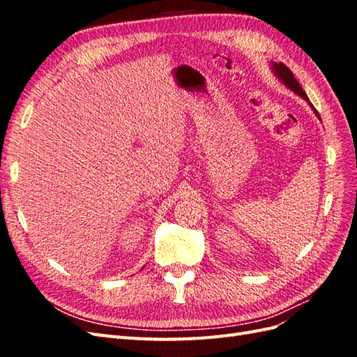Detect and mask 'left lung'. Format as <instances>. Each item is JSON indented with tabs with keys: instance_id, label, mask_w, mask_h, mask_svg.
Wrapping results in <instances>:
<instances>
[{
	"instance_id": "1",
	"label": "left lung",
	"mask_w": 357,
	"mask_h": 357,
	"mask_svg": "<svg viewBox=\"0 0 357 357\" xmlns=\"http://www.w3.org/2000/svg\"><path fill=\"white\" fill-rule=\"evenodd\" d=\"M269 66H271V70H273V73H274V75L275 77L282 82L286 88L289 89V91H291L294 93H296L298 96H301L302 100H305L307 102H308V105L311 107V110L314 112V114L320 119V114L317 113V110L314 109V105H312L311 102H310V100H308V96H307V93H305V91L301 88V84H299V82L295 79V75H294V73H291L283 62H271L269 63Z\"/></svg>"
}]
</instances>
